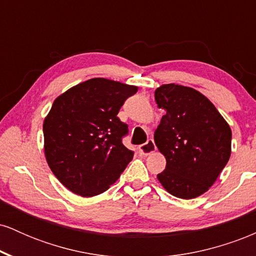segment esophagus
<instances>
[{
  "label": "esophagus",
  "mask_w": 256,
  "mask_h": 256,
  "mask_svg": "<svg viewBox=\"0 0 256 256\" xmlns=\"http://www.w3.org/2000/svg\"><path fill=\"white\" fill-rule=\"evenodd\" d=\"M155 149H156V146H155V143H154V140H149L148 142L144 143V144L138 146V150H140V154H143V155L152 154V152H154Z\"/></svg>",
  "instance_id": "esophagus-1"
}]
</instances>
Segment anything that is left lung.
Returning a JSON list of instances; mask_svg holds the SVG:
<instances>
[{
	"mask_svg": "<svg viewBox=\"0 0 256 256\" xmlns=\"http://www.w3.org/2000/svg\"><path fill=\"white\" fill-rule=\"evenodd\" d=\"M155 101L166 110L154 134L166 158L158 182L176 198H198L212 186L230 158V126L212 102L192 88L161 85Z\"/></svg>",
	"mask_w": 256,
	"mask_h": 256,
	"instance_id": "left-lung-1",
	"label": "left lung"
}]
</instances>
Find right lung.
<instances>
[{"label":"right lung","instance_id":"right-lung-1","mask_svg":"<svg viewBox=\"0 0 256 256\" xmlns=\"http://www.w3.org/2000/svg\"><path fill=\"white\" fill-rule=\"evenodd\" d=\"M134 85L92 78L55 100L44 120V152L55 177L77 195L106 192L134 158L122 144L128 126L118 118Z\"/></svg>","mask_w":256,"mask_h":256}]
</instances>
